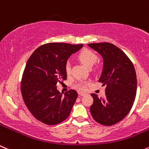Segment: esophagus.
Here are the masks:
<instances>
[{"instance_id":"obj_1","label":"esophagus","mask_w":149,"mask_h":149,"mask_svg":"<svg viewBox=\"0 0 149 149\" xmlns=\"http://www.w3.org/2000/svg\"><path fill=\"white\" fill-rule=\"evenodd\" d=\"M79 95H80V96H81V97H83V96H85V95H86V93H83V92H80V93H79Z\"/></svg>"}]
</instances>
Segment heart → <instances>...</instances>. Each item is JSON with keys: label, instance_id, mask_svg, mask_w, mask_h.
<instances>
[{"label": "heart", "instance_id": "heart-1", "mask_svg": "<svg viewBox=\"0 0 149 149\" xmlns=\"http://www.w3.org/2000/svg\"><path fill=\"white\" fill-rule=\"evenodd\" d=\"M77 58L83 64L86 65L88 68H91L98 59L97 55L94 52L88 49H84L80 51L79 52L78 56H77ZM65 71H66V73L67 74H69L71 73V64L69 62H67L65 65ZM87 82L79 81L77 82L74 86L79 90L84 91L87 88Z\"/></svg>", "mask_w": 149, "mask_h": 149}]
</instances>
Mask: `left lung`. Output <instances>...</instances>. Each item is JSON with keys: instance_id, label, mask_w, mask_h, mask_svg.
<instances>
[{"instance_id": "left-lung-1", "label": "left lung", "mask_w": 149, "mask_h": 149, "mask_svg": "<svg viewBox=\"0 0 149 149\" xmlns=\"http://www.w3.org/2000/svg\"><path fill=\"white\" fill-rule=\"evenodd\" d=\"M103 58V69L99 82L106 85L105 96L99 98L91 93L90 107L95 121L111 126L124 118L132 107L137 91V77L132 63L116 45L108 42L88 44Z\"/></svg>"}]
</instances>
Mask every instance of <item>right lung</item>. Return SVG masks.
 <instances>
[{
    "instance_id": "obj_1",
    "label": "right lung",
    "mask_w": 149,
    "mask_h": 149,
    "mask_svg": "<svg viewBox=\"0 0 149 149\" xmlns=\"http://www.w3.org/2000/svg\"><path fill=\"white\" fill-rule=\"evenodd\" d=\"M83 45L48 43L39 47L27 61L21 81L25 105L37 120L56 125L66 120L77 98L74 90L60 93L56 84L66 79L65 65Z\"/></svg>"
}]
</instances>
